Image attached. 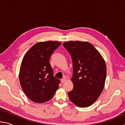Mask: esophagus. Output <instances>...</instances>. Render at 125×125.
<instances>
[{
    "label": "esophagus",
    "mask_w": 125,
    "mask_h": 125,
    "mask_svg": "<svg viewBox=\"0 0 125 125\" xmlns=\"http://www.w3.org/2000/svg\"><path fill=\"white\" fill-rule=\"evenodd\" d=\"M65 80H66V79H65V78H63L62 79H61V82H62V83H64V82H65Z\"/></svg>",
    "instance_id": "34e87169"
}]
</instances>
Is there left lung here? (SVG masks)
Returning a JSON list of instances; mask_svg holds the SVG:
<instances>
[{"mask_svg":"<svg viewBox=\"0 0 125 125\" xmlns=\"http://www.w3.org/2000/svg\"><path fill=\"white\" fill-rule=\"evenodd\" d=\"M63 46L71 54L73 63V89L68 93L69 98L78 106H89L98 99L104 87L105 61L89 42L69 41L64 42Z\"/></svg>","mask_w":125,"mask_h":125,"instance_id":"1","label":"left lung"}]
</instances>
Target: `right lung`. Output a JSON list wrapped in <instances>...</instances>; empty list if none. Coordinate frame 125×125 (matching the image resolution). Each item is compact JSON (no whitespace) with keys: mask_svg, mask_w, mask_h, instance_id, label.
I'll use <instances>...</instances> for the list:
<instances>
[{"mask_svg":"<svg viewBox=\"0 0 125 125\" xmlns=\"http://www.w3.org/2000/svg\"><path fill=\"white\" fill-rule=\"evenodd\" d=\"M61 45L58 41L38 42L22 59L19 73L20 85L26 95L33 102L50 100L59 88L60 80L54 77L49 61Z\"/></svg>","mask_w":125,"mask_h":125,"instance_id":"obj_1","label":"right lung"}]
</instances>
